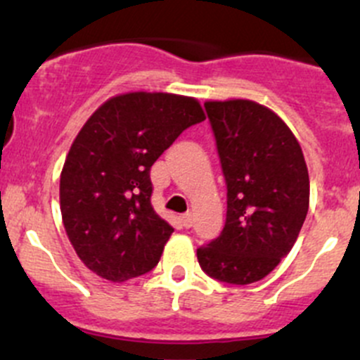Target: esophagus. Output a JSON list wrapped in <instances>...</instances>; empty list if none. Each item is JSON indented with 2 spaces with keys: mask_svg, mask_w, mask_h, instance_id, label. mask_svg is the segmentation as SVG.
Segmentation results:
<instances>
[{
  "mask_svg": "<svg viewBox=\"0 0 360 360\" xmlns=\"http://www.w3.org/2000/svg\"><path fill=\"white\" fill-rule=\"evenodd\" d=\"M181 223H183L184 228L193 226V214H191V212L183 214V216H181Z\"/></svg>",
  "mask_w": 360,
  "mask_h": 360,
  "instance_id": "34e87169",
  "label": "esophagus"
}]
</instances>
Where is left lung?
<instances>
[{"instance_id":"obj_1","label":"left lung","mask_w":360,"mask_h":360,"mask_svg":"<svg viewBox=\"0 0 360 360\" xmlns=\"http://www.w3.org/2000/svg\"><path fill=\"white\" fill-rule=\"evenodd\" d=\"M226 179V223L197 249L209 277L248 285L266 277L292 249L310 203L303 151L288 123L249 99L207 101Z\"/></svg>"}]
</instances>
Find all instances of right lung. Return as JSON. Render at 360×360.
I'll return each instance as SVG.
<instances>
[{"label":"right lung","instance_id":"right-lung-1","mask_svg":"<svg viewBox=\"0 0 360 360\" xmlns=\"http://www.w3.org/2000/svg\"><path fill=\"white\" fill-rule=\"evenodd\" d=\"M205 120L195 97L127 92L92 112L60 172V214L89 270L125 282L157 266L174 228L151 205L150 169L188 127Z\"/></svg>","mask_w":360,"mask_h":360}]
</instances>
